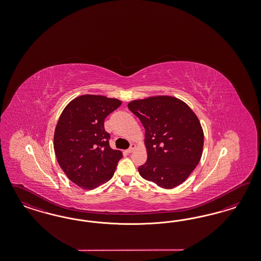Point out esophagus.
Instances as JSON below:
<instances>
[{
  "instance_id": "34e87169",
  "label": "esophagus",
  "mask_w": 261,
  "mask_h": 261,
  "mask_svg": "<svg viewBox=\"0 0 261 261\" xmlns=\"http://www.w3.org/2000/svg\"><path fill=\"white\" fill-rule=\"evenodd\" d=\"M135 149H136V144L132 143V144L130 145V147L127 149V153H132Z\"/></svg>"
}]
</instances>
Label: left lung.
<instances>
[{"label": "left lung", "mask_w": 261, "mask_h": 261, "mask_svg": "<svg viewBox=\"0 0 261 261\" xmlns=\"http://www.w3.org/2000/svg\"><path fill=\"white\" fill-rule=\"evenodd\" d=\"M128 108L145 129L147 161L138 168L142 178L163 189L185 182L199 164L204 146V132L194 112L169 95L133 100Z\"/></svg>", "instance_id": "1"}]
</instances>
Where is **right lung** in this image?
I'll use <instances>...</instances> for the list:
<instances>
[{
	"label": "right lung",
	"mask_w": 261,
	"mask_h": 261,
	"mask_svg": "<svg viewBox=\"0 0 261 261\" xmlns=\"http://www.w3.org/2000/svg\"><path fill=\"white\" fill-rule=\"evenodd\" d=\"M121 105L104 95L75 97L64 109L56 124L54 147L67 177L84 190L108 182L115 173L121 151L109 145L104 119Z\"/></svg>",
	"instance_id": "add662e5"
}]
</instances>
